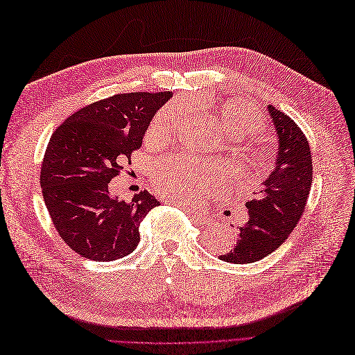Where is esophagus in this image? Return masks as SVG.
I'll use <instances>...</instances> for the list:
<instances>
[{
    "mask_svg": "<svg viewBox=\"0 0 355 355\" xmlns=\"http://www.w3.org/2000/svg\"><path fill=\"white\" fill-rule=\"evenodd\" d=\"M165 203H168V205H174V203H178V202H175V200H171V198H166V202ZM190 210V209H189ZM190 216H191V220L196 223V225H200V226H207V225H210L211 223V218L210 216H207V214H202V213H197V211H194V210H190Z\"/></svg>",
    "mask_w": 355,
    "mask_h": 355,
    "instance_id": "34e87169",
    "label": "esophagus"
}]
</instances>
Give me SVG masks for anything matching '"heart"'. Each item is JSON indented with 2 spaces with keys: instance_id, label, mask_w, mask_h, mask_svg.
I'll return each instance as SVG.
<instances>
[{
  "instance_id": "obj_1",
  "label": "heart",
  "mask_w": 355,
  "mask_h": 355,
  "mask_svg": "<svg viewBox=\"0 0 355 355\" xmlns=\"http://www.w3.org/2000/svg\"><path fill=\"white\" fill-rule=\"evenodd\" d=\"M184 116L186 114L180 105H166L152 119L146 133L148 139L153 142L168 139L180 128ZM216 121L232 136L252 135L263 128V116L254 104L242 98L226 100L216 105ZM241 158L250 181H255L268 165V153L261 142L246 145ZM223 173L220 166L180 157L161 162L152 174V184L164 196L197 203L203 196L222 189Z\"/></svg>"
}]
</instances>
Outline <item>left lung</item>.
Listing matches in <instances>:
<instances>
[{"label": "left lung", "instance_id": "obj_1", "mask_svg": "<svg viewBox=\"0 0 355 355\" xmlns=\"http://www.w3.org/2000/svg\"><path fill=\"white\" fill-rule=\"evenodd\" d=\"M277 135V155L257 198L246 203L248 222L239 227L226 263L250 264L274 252L288 238L304 211L312 186V153L306 136L286 113L267 105Z\"/></svg>", "mask_w": 355, "mask_h": 355}]
</instances>
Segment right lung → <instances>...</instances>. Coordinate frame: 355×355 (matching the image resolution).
Wrapping results in <instances>:
<instances>
[{
  "mask_svg": "<svg viewBox=\"0 0 355 355\" xmlns=\"http://www.w3.org/2000/svg\"><path fill=\"white\" fill-rule=\"evenodd\" d=\"M173 92H130L92 103L69 116L46 149L40 187L52 222L71 250L92 261L129 255L139 225L158 200L148 191L130 203L109 191L153 116Z\"/></svg>",
  "mask_w": 355,
  "mask_h": 355,
  "instance_id": "1",
  "label": "right lung"
}]
</instances>
